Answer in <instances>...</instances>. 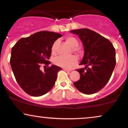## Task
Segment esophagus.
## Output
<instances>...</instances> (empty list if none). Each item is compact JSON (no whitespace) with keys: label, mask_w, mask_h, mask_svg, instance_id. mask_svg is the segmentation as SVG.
I'll list each match as a JSON object with an SVG mask.
<instances>
[{"label":"esophagus","mask_w":128,"mask_h":128,"mask_svg":"<svg viewBox=\"0 0 128 128\" xmlns=\"http://www.w3.org/2000/svg\"><path fill=\"white\" fill-rule=\"evenodd\" d=\"M64 70L66 71V72H72V69H68V68H64Z\"/></svg>","instance_id":"34e87169"}]
</instances>
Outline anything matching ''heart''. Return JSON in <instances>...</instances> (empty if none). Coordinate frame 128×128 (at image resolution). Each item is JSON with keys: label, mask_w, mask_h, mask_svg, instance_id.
Masks as SVG:
<instances>
[{"label": "heart", "mask_w": 128, "mask_h": 128, "mask_svg": "<svg viewBox=\"0 0 128 128\" xmlns=\"http://www.w3.org/2000/svg\"><path fill=\"white\" fill-rule=\"evenodd\" d=\"M66 41L70 46L74 48V52H78V48H74L77 46L78 44V42L76 38L72 36H68L66 38ZM58 40H55L52 44L51 50L52 53L53 54H56V48ZM54 62L56 65L60 66V67H64L65 68H72L73 66H74L77 63V58L74 55H70V56H59L58 57L55 58Z\"/></svg>", "instance_id": "heart-1"}]
</instances>
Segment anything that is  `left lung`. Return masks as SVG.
<instances>
[{"instance_id": "8db88e82", "label": "left lung", "mask_w": 128, "mask_h": 128, "mask_svg": "<svg viewBox=\"0 0 128 128\" xmlns=\"http://www.w3.org/2000/svg\"><path fill=\"white\" fill-rule=\"evenodd\" d=\"M71 33L79 35L84 46V56L76 70L80 74L74 85L80 92L90 95L100 91L110 80L116 66V51L111 42L88 28L78 29Z\"/></svg>"}]
</instances>
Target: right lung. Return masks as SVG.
Masks as SVG:
<instances>
[{"mask_svg": "<svg viewBox=\"0 0 128 128\" xmlns=\"http://www.w3.org/2000/svg\"><path fill=\"white\" fill-rule=\"evenodd\" d=\"M62 34L42 31L20 39L12 47L10 64L20 86L33 96L45 94L52 88L61 67L52 65L40 70L42 65L49 66L53 43Z\"/></svg>", "mask_w": 128, "mask_h": 128, "instance_id": "add662e5", "label": "right lung"}]
</instances>
